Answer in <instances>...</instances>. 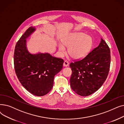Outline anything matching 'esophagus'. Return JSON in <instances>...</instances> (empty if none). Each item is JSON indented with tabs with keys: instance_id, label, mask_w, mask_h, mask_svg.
<instances>
[{
	"instance_id": "obj_1",
	"label": "esophagus",
	"mask_w": 124,
	"mask_h": 124,
	"mask_svg": "<svg viewBox=\"0 0 124 124\" xmlns=\"http://www.w3.org/2000/svg\"><path fill=\"white\" fill-rule=\"evenodd\" d=\"M68 65H69L68 62L67 61H65L63 63V66L64 67H67V66H68Z\"/></svg>"
}]
</instances>
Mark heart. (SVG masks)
<instances>
[{"instance_id": "1", "label": "heart", "mask_w": 124, "mask_h": 124, "mask_svg": "<svg viewBox=\"0 0 124 124\" xmlns=\"http://www.w3.org/2000/svg\"><path fill=\"white\" fill-rule=\"evenodd\" d=\"M61 42L65 46L69 47L68 53L75 59H81L85 57L93 45L91 37L82 32H74L67 35L62 39ZM63 45L61 44L58 45L61 55H63L66 51L65 47Z\"/></svg>"}]
</instances>
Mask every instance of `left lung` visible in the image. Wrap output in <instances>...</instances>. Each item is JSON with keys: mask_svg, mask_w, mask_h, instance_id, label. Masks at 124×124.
<instances>
[{"mask_svg": "<svg viewBox=\"0 0 124 124\" xmlns=\"http://www.w3.org/2000/svg\"><path fill=\"white\" fill-rule=\"evenodd\" d=\"M110 50L101 38L99 45L83 59L71 63L72 70L70 86L75 93L82 96L93 93L106 80L110 64Z\"/></svg>", "mask_w": 124, "mask_h": 124, "instance_id": "8db88e82", "label": "left lung"}]
</instances>
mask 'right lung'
Returning a JSON list of instances; mask_svg holds the SVG:
<instances>
[{
    "label": "right lung",
    "mask_w": 124,
    "mask_h": 124,
    "mask_svg": "<svg viewBox=\"0 0 124 124\" xmlns=\"http://www.w3.org/2000/svg\"><path fill=\"white\" fill-rule=\"evenodd\" d=\"M36 30L35 27H30L17 42L14 65L16 76L23 87L32 94L41 96L52 89L54 76L62 70L64 61L48 53H30L26 40Z\"/></svg>",
    "instance_id": "obj_1"
}]
</instances>
